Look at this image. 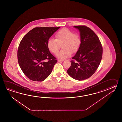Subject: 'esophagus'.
<instances>
[{"instance_id": "34e87169", "label": "esophagus", "mask_w": 122, "mask_h": 122, "mask_svg": "<svg viewBox=\"0 0 122 122\" xmlns=\"http://www.w3.org/2000/svg\"><path fill=\"white\" fill-rule=\"evenodd\" d=\"M57 61H58V62H62V61H64V60H57Z\"/></svg>"}]
</instances>
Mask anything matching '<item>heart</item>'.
<instances>
[{
  "label": "heart",
  "mask_w": 122,
  "mask_h": 122,
  "mask_svg": "<svg viewBox=\"0 0 122 122\" xmlns=\"http://www.w3.org/2000/svg\"><path fill=\"white\" fill-rule=\"evenodd\" d=\"M55 39L50 38L47 44L48 49L54 55H57L62 46L63 49L57 56L61 59L69 57L72 53H75L79 49L81 41L80 35L74 34L70 30L63 28L55 34Z\"/></svg>",
  "instance_id": "obj_1"
}]
</instances>
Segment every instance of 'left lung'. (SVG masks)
<instances>
[{"label":"left lung","mask_w":122,"mask_h":122,"mask_svg":"<svg viewBox=\"0 0 122 122\" xmlns=\"http://www.w3.org/2000/svg\"><path fill=\"white\" fill-rule=\"evenodd\" d=\"M80 33L81 41L79 49L72 58L68 74L77 80L90 77L99 67L102 56V47L99 37L86 26H74ZM75 61V62L73 60Z\"/></svg>","instance_id":"1"}]
</instances>
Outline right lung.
Segmentation results:
<instances>
[{"instance_id": "obj_1", "label": "right lung", "mask_w": 122, "mask_h": 122, "mask_svg": "<svg viewBox=\"0 0 122 122\" xmlns=\"http://www.w3.org/2000/svg\"><path fill=\"white\" fill-rule=\"evenodd\" d=\"M59 28L35 27L21 41L17 51L19 65L30 80L42 81L52 72L57 60L50 52L47 44L50 37Z\"/></svg>"}]
</instances>
